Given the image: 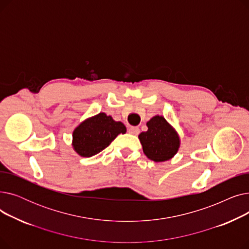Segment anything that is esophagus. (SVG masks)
Segmentation results:
<instances>
[{"label": "esophagus", "instance_id": "obj_1", "mask_svg": "<svg viewBox=\"0 0 249 249\" xmlns=\"http://www.w3.org/2000/svg\"><path fill=\"white\" fill-rule=\"evenodd\" d=\"M128 131H129V133H131V134H133V135H138L139 132H140V130H139L138 127L130 126V127L128 128Z\"/></svg>", "mask_w": 249, "mask_h": 249}]
</instances>
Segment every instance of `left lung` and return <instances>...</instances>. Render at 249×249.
<instances>
[{
	"mask_svg": "<svg viewBox=\"0 0 249 249\" xmlns=\"http://www.w3.org/2000/svg\"><path fill=\"white\" fill-rule=\"evenodd\" d=\"M148 130L139 134L143 152L155 162L171 160L179 147V138L174 128L161 116L147 122Z\"/></svg>",
	"mask_w": 249,
	"mask_h": 249,
	"instance_id": "1",
	"label": "left lung"
}]
</instances>
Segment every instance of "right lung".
<instances>
[{
    "instance_id": "add662e5",
    "label": "right lung",
    "mask_w": 249,
    "mask_h": 249,
    "mask_svg": "<svg viewBox=\"0 0 249 249\" xmlns=\"http://www.w3.org/2000/svg\"><path fill=\"white\" fill-rule=\"evenodd\" d=\"M126 132L121 122H116L111 116L100 113L78 125L73 131L72 145L84 158H90L106 147L119 135Z\"/></svg>"
}]
</instances>
